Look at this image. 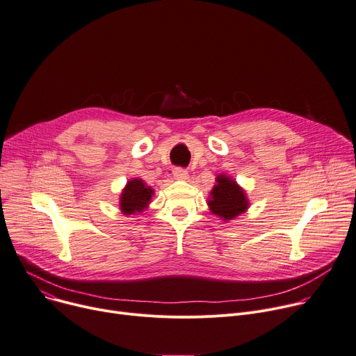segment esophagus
Returning a JSON list of instances; mask_svg holds the SVG:
<instances>
[{
    "mask_svg": "<svg viewBox=\"0 0 356 356\" xmlns=\"http://www.w3.org/2000/svg\"><path fill=\"white\" fill-rule=\"evenodd\" d=\"M173 177H175V180L184 181V180L188 179V173L184 169H175L173 170Z\"/></svg>",
    "mask_w": 356,
    "mask_h": 356,
    "instance_id": "34e87169",
    "label": "esophagus"
}]
</instances>
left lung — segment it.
Masks as SVG:
<instances>
[{
	"label": "left lung",
	"instance_id": "left-lung-1",
	"mask_svg": "<svg viewBox=\"0 0 356 356\" xmlns=\"http://www.w3.org/2000/svg\"><path fill=\"white\" fill-rule=\"evenodd\" d=\"M207 206L214 216L229 222L248 210L250 200L245 190L233 177L220 173L210 191Z\"/></svg>",
	"mask_w": 356,
	"mask_h": 356
}]
</instances>
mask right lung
I'll return each mask as SVG.
<instances>
[{
    "instance_id": "1",
    "label": "right lung",
    "mask_w": 356,
    "mask_h": 356,
    "mask_svg": "<svg viewBox=\"0 0 356 356\" xmlns=\"http://www.w3.org/2000/svg\"><path fill=\"white\" fill-rule=\"evenodd\" d=\"M154 190L146 184L145 180L135 177L127 180L119 197V209L123 216H136L149 209Z\"/></svg>"
}]
</instances>
